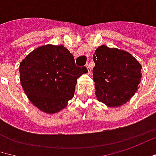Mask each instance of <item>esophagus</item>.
I'll use <instances>...</instances> for the list:
<instances>
[{
    "label": "esophagus",
    "instance_id": "34e87169",
    "mask_svg": "<svg viewBox=\"0 0 156 156\" xmlns=\"http://www.w3.org/2000/svg\"><path fill=\"white\" fill-rule=\"evenodd\" d=\"M86 67H87V73H88V74H90V72H91V68H90V65H89V64H87V65H86Z\"/></svg>",
    "mask_w": 156,
    "mask_h": 156
}]
</instances>
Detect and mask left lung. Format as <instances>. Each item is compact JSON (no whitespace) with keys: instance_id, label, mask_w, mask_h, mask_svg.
Segmentation results:
<instances>
[{"instance_id":"1","label":"left lung","mask_w":156,"mask_h":156,"mask_svg":"<svg viewBox=\"0 0 156 156\" xmlns=\"http://www.w3.org/2000/svg\"><path fill=\"white\" fill-rule=\"evenodd\" d=\"M93 60L98 101L111 108L125 104L140 83V63L130 53L104 45L97 48Z\"/></svg>"}]
</instances>
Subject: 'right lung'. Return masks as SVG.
I'll use <instances>...</instances> for the list:
<instances>
[{
	"label": "right lung",
	"instance_id": "obj_1",
	"mask_svg": "<svg viewBox=\"0 0 156 156\" xmlns=\"http://www.w3.org/2000/svg\"><path fill=\"white\" fill-rule=\"evenodd\" d=\"M25 94L43 112L54 114L67 106L86 67L76 66L73 55L63 46L46 45L31 52L19 66Z\"/></svg>",
	"mask_w": 156,
	"mask_h": 156
}]
</instances>
